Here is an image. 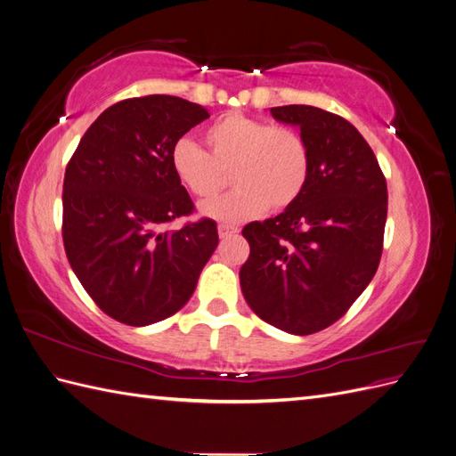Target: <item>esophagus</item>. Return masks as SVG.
I'll list each match as a JSON object with an SVG mask.
<instances>
[{
	"label": "esophagus",
	"instance_id": "34e87169",
	"mask_svg": "<svg viewBox=\"0 0 456 456\" xmlns=\"http://www.w3.org/2000/svg\"><path fill=\"white\" fill-rule=\"evenodd\" d=\"M233 233H238V228H233L230 224H218V238L220 240H228Z\"/></svg>",
	"mask_w": 456,
	"mask_h": 456
}]
</instances>
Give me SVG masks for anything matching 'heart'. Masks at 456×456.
<instances>
[{
  "label": "heart",
  "mask_w": 456,
  "mask_h": 456,
  "mask_svg": "<svg viewBox=\"0 0 456 456\" xmlns=\"http://www.w3.org/2000/svg\"><path fill=\"white\" fill-rule=\"evenodd\" d=\"M207 151L188 139L169 151L171 169L190 194L215 198L230 171L233 188L228 196L201 205L200 213L226 224L245 223L262 211H283L306 188L310 148L291 127L265 119L226 114L203 131Z\"/></svg>",
  "instance_id": "heart-1"
}]
</instances>
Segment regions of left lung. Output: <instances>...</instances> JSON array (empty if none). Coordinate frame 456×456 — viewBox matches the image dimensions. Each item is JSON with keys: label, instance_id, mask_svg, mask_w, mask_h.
Listing matches in <instances>:
<instances>
[{"label": "left lung", "instance_id": "1", "mask_svg": "<svg viewBox=\"0 0 456 456\" xmlns=\"http://www.w3.org/2000/svg\"><path fill=\"white\" fill-rule=\"evenodd\" d=\"M310 148L302 196L278 216L251 223L241 291L266 323L312 335L348 312L375 275L388 213L386 178L350 121L306 104L270 108Z\"/></svg>", "mask_w": 456, "mask_h": 456}]
</instances>
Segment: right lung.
<instances>
[{
    "label": "right lung",
    "mask_w": 456,
    "mask_h": 456,
    "mask_svg": "<svg viewBox=\"0 0 456 456\" xmlns=\"http://www.w3.org/2000/svg\"><path fill=\"white\" fill-rule=\"evenodd\" d=\"M209 118L181 96L148 94L106 108L79 141L62 188V240L79 283L116 322L144 327L181 310L218 245L194 211L169 151Z\"/></svg>",
    "instance_id": "1"
}]
</instances>
